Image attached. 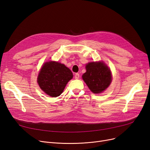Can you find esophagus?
<instances>
[{
  "mask_svg": "<svg viewBox=\"0 0 150 150\" xmlns=\"http://www.w3.org/2000/svg\"><path fill=\"white\" fill-rule=\"evenodd\" d=\"M79 78H80V75H79V74H78V73L75 74V79L78 80Z\"/></svg>",
  "mask_w": 150,
  "mask_h": 150,
  "instance_id": "1",
  "label": "esophagus"
}]
</instances>
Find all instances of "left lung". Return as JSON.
I'll list each match as a JSON object with an SVG mask.
<instances>
[{
  "mask_svg": "<svg viewBox=\"0 0 150 150\" xmlns=\"http://www.w3.org/2000/svg\"><path fill=\"white\" fill-rule=\"evenodd\" d=\"M86 69V72L82 75L83 80L93 93H101L109 87L112 81V74L104 62H89Z\"/></svg>",
  "mask_w": 150,
  "mask_h": 150,
  "instance_id": "8db88e82",
  "label": "left lung"
}]
</instances>
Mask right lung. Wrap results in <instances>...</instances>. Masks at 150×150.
I'll return each mask as SVG.
<instances>
[{"instance_id": "obj_1", "label": "right lung", "mask_w": 150, "mask_h": 150, "mask_svg": "<svg viewBox=\"0 0 150 150\" xmlns=\"http://www.w3.org/2000/svg\"><path fill=\"white\" fill-rule=\"evenodd\" d=\"M72 78V72L64 64L57 61H47L39 71L37 81L46 94L57 97L61 95Z\"/></svg>"}]
</instances>
